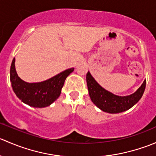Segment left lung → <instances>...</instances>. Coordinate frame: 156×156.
Here are the masks:
<instances>
[{
	"label": "left lung",
	"mask_w": 156,
	"mask_h": 156,
	"mask_svg": "<svg viewBox=\"0 0 156 156\" xmlns=\"http://www.w3.org/2000/svg\"><path fill=\"white\" fill-rule=\"evenodd\" d=\"M87 84L89 95L93 103L103 112L119 113L125 112L134 106L142 97L146 88V80L139 89L133 94L125 97L115 95L103 88L89 72L87 73Z\"/></svg>",
	"instance_id": "obj_1"
}]
</instances>
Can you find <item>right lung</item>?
<instances>
[{"label": "right lung", "mask_w": 156, "mask_h": 156, "mask_svg": "<svg viewBox=\"0 0 156 156\" xmlns=\"http://www.w3.org/2000/svg\"><path fill=\"white\" fill-rule=\"evenodd\" d=\"M73 71L74 68L66 69L42 82L27 83L17 75L14 58L10 66V81L14 93L23 103L33 107L43 108L50 106L59 97L66 78Z\"/></svg>", "instance_id": "add662e5"}]
</instances>
